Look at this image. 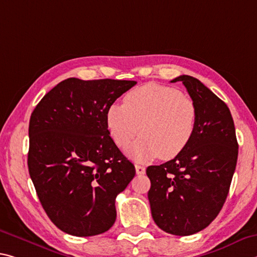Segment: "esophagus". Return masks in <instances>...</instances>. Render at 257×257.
Here are the masks:
<instances>
[{
  "label": "esophagus",
  "mask_w": 257,
  "mask_h": 257,
  "mask_svg": "<svg viewBox=\"0 0 257 257\" xmlns=\"http://www.w3.org/2000/svg\"><path fill=\"white\" fill-rule=\"evenodd\" d=\"M135 168H136V173L138 175H144L145 174V167L140 166V165H136Z\"/></svg>",
  "instance_id": "34e87169"
}]
</instances>
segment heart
Returning a JSON list of instances; mask_svg holds the SVG:
<instances>
[{
  "label": "heart",
  "instance_id": "b5f03b06",
  "mask_svg": "<svg viewBox=\"0 0 257 257\" xmlns=\"http://www.w3.org/2000/svg\"><path fill=\"white\" fill-rule=\"evenodd\" d=\"M197 119L192 99L157 83L129 91L123 105L113 104L106 112L108 133L119 148H127L138 134L143 136L129 150L137 162L177 157L192 140Z\"/></svg>",
  "mask_w": 257,
  "mask_h": 257
}]
</instances>
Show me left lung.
<instances>
[{
  "label": "left lung",
  "instance_id": "left-lung-1",
  "mask_svg": "<svg viewBox=\"0 0 257 257\" xmlns=\"http://www.w3.org/2000/svg\"><path fill=\"white\" fill-rule=\"evenodd\" d=\"M197 106L190 144L173 160L146 169L151 213L167 233L191 235L209 225L221 211L237 166L238 142L231 112L198 79L181 75Z\"/></svg>",
  "mask_w": 257,
  "mask_h": 257
}]
</instances>
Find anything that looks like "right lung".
<instances>
[{
    "mask_svg": "<svg viewBox=\"0 0 257 257\" xmlns=\"http://www.w3.org/2000/svg\"><path fill=\"white\" fill-rule=\"evenodd\" d=\"M136 83L70 77L32 113L28 172L48 217L68 234H100L115 222V198L136 170L109 136L106 112Z\"/></svg>",
    "mask_w": 257,
    "mask_h": 257,
    "instance_id": "add662e5",
    "label": "right lung"
}]
</instances>
